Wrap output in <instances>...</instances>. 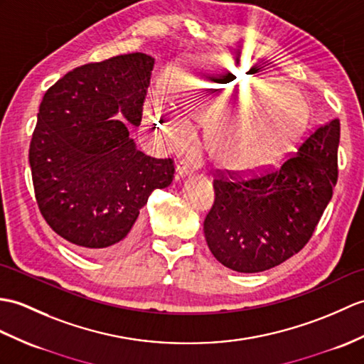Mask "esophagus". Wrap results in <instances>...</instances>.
I'll use <instances>...</instances> for the list:
<instances>
[{
	"mask_svg": "<svg viewBox=\"0 0 364 364\" xmlns=\"http://www.w3.org/2000/svg\"><path fill=\"white\" fill-rule=\"evenodd\" d=\"M189 172H191V164L188 161L181 159V161L176 163V178H183V176H186Z\"/></svg>",
	"mask_w": 364,
	"mask_h": 364,
	"instance_id": "esophagus-1",
	"label": "esophagus"
}]
</instances>
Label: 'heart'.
<instances>
[{
	"mask_svg": "<svg viewBox=\"0 0 364 364\" xmlns=\"http://www.w3.org/2000/svg\"><path fill=\"white\" fill-rule=\"evenodd\" d=\"M237 94L222 108L224 100ZM163 96L200 122L206 121V147L231 172H250L276 161L309 121L301 92L272 80L242 58H192L168 73ZM219 109L217 110L216 108ZM242 115L240 125H229ZM149 119L172 141L189 139L188 127L168 117L159 99L150 100Z\"/></svg>",
	"mask_w": 364,
	"mask_h": 364,
	"instance_id": "b5f03b06",
	"label": "heart"
}]
</instances>
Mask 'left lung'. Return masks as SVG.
Wrapping results in <instances>:
<instances>
[{
    "label": "left lung",
    "instance_id": "1",
    "mask_svg": "<svg viewBox=\"0 0 364 364\" xmlns=\"http://www.w3.org/2000/svg\"><path fill=\"white\" fill-rule=\"evenodd\" d=\"M338 144L340 119H333L281 167L248 180L215 178V200L203 223L214 257L234 272L259 273L306 247L332 198Z\"/></svg>",
    "mask_w": 364,
    "mask_h": 364
}]
</instances>
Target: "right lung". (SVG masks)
<instances>
[{"mask_svg": "<svg viewBox=\"0 0 364 364\" xmlns=\"http://www.w3.org/2000/svg\"><path fill=\"white\" fill-rule=\"evenodd\" d=\"M154 65L142 53L82 65L40 104L29 147L38 209L54 232L92 256L132 248L141 208L173 180V159L142 154L114 117L141 124Z\"/></svg>", "mask_w": 364, "mask_h": 364, "instance_id": "right-lung-1", "label": "right lung"}]
</instances>
